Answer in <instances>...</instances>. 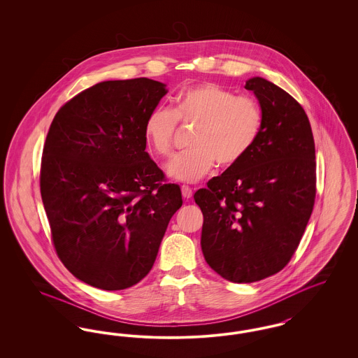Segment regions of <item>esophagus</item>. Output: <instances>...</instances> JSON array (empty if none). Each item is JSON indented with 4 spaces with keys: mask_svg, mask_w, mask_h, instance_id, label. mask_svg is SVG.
<instances>
[{
    "mask_svg": "<svg viewBox=\"0 0 358 358\" xmlns=\"http://www.w3.org/2000/svg\"><path fill=\"white\" fill-rule=\"evenodd\" d=\"M181 192H182V196H184L185 199H190V197L193 196L192 189L187 187V185H182V187H181Z\"/></svg>",
    "mask_w": 358,
    "mask_h": 358,
    "instance_id": "obj_1",
    "label": "esophagus"
}]
</instances>
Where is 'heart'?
I'll return each instance as SVG.
<instances>
[{
	"instance_id": "obj_1",
	"label": "heart",
	"mask_w": 358,
	"mask_h": 358,
	"mask_svg": "<svg viewBox=\"0 0 358 358\" xmlns=\"http://www.w3.org/2000/svg\"><path fill=\"white\" fill-rule=\"evenodd\" d=\"M177 120L194 127L187 153L176 155L166 165L173 180L193 184L215 168L229 169L251 152L263 126V113L255 99L238 96L215 83L182 90L173 110L155 107L145 120V141L152 152L168 157L173 150Z\"/></svg>"
}]
</instances>
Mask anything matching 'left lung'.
I'll list each match as a JSON object with an SVG mask.
<instances>
[{
	"label": "left lung",
	"instance_id": "8db88e82",
	"mask_svg": "<svg viewBox=\"0 0 358 358\" xmlns=\"http://www.w3.org/2000/svg\"><path fill=\"white\" fill-rule=\"evenodd\" d=\"M263 126L238 165L194 193L209 267L234 283L279 273L294 255L315 199V145L305 110L280 87L251 78Z\"/></svg>",
	"mask_w": 358,
	"mask_h": 358
}]
</instances>
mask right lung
<instances>
[{
	"mask_svg": "<svg viewBox=\"0 0 358 358\" xmlns=\"http://www.w3.org/2000/svg\"><path fill=\"white\" fill-rule=\"evenodd\" d=\"M148 78L107 80L66 103L45 139L40 190L57 256L96 289H127L153 267L181 189L146 149L148 114L166 95Z\"/></svg>",
	"mask_w": 358,
	"mask_h": 358,
	"instance_id": "1",
	"label": "right lung"
}]
</instances>
